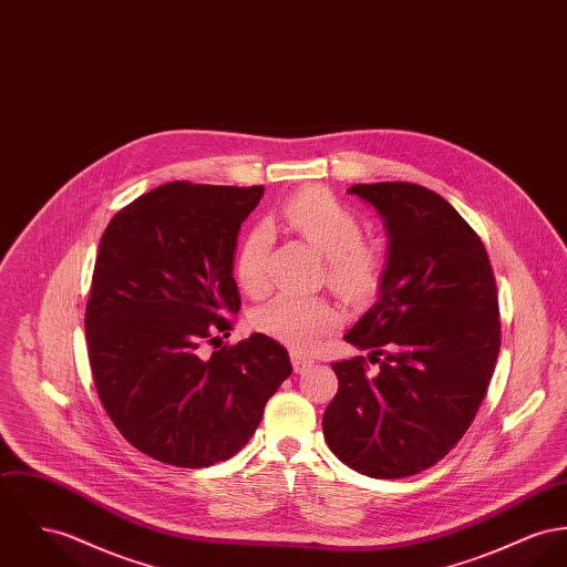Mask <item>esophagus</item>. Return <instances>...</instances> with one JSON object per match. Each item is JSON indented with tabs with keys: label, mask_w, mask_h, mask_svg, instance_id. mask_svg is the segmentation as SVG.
I'll use <instances>...</instances> for the list:
<instances>
[{
	"label": "esophagus",
	"mask_w": 567,
	"mask_h": 567,
	"mask_svg": "<svg viewBox=\"0 0 567 567\" xmlns=\"http://www.w3.org/2000/svg\"><path fill=\"white\" fill-rule=\"evenodd\" d=\"M290 361H292V368H295V372H305L307 368H311L313 365V359L311 357H305L302 352H297V350H292L290 352Z\"/></svg>",
	"instance_id": "34e87169"
}]
</instances>
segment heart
<instances>
[{"label":"heart","instance_id":"1","mask_svg":"<svg viewBox=\"0 0 567 567\" xmlns=\"http://www.w3.org/2000/svg\"><path fill=\"white\" fill-rule=\"evenodd\" d=\"M281 219L309 247L327 258V279L343 297H363L374 290L380 260L378 251L363 243L359 217L343 206L331 190L309 187L292 195ZM268 234L256 227L240 245L234 275L247 295H262L268 288L266 272ZM340 320L338 309L324 299H299L279 295L254 313L258 331L297 350H311Z\"/></svg>","mask_w":567,"mask_h":567}]
</instances>
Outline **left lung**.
Instances as JSON below:
<instances>
[{
    "label": "left lung",
    "instance_id": "8db88e82",
    "mask_svg": "<svg viewBox=\"0 0 567 567\" xmlns=\"http://www.w3.org/2000/svg\"><path fill=\"white\" fill-rule=\"evenodd\" d=\"M348 193L377 208L389 258L378 301L343 338L370 354L333 363L340 386L322 430L350 468L411 477L452 452L482 406L501 348L496 281L482 238L439 193Z\"/></svg>",
    "mask_w": 567,
    "mask_h": 567
}]
</instances>
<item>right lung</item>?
<instances>
[{
    "mask_svg": "<svg viewBox=\"0 0 567 567\" xmlns=\"http://www.w3.org/2000/svg\"><path fill=\"white\" fill-rule=\"evenodd\" d=\"M265 187L167 183L115 213L85 307L87 357L120 434L158 462L210 466L247 445L292 374L262 333L234 346L236 236Z\"/></svg>",
    "mask_w": 567,
    "mask_h": 567,
    "instance_id": "add662e5",
    "label": "right lung"
}]
</instances>
